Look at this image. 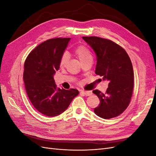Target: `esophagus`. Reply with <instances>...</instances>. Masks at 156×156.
<instances>
[{"label": "esophagus", "mask_w": 156, "mask_h": 156, "mask_svg": "<svg viewBox=\"0 0 156 156\" xmlns=\"http://www.w3.org/2000/svg\"><path fill=\"white\" fill-rule=\"evenodd\" d=\"M80 94H81V95H83V96H91L92 94V91H81V92H80Z\"/></svg>", "instance_id": "34e87169"}]
</instances>
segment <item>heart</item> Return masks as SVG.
<instances>
[{
  "instance_id": "heart-1",
  "label": "heart",
  "mask_w": 156,
  "mask_h": 156,
  "mask_svg": "<svg viewBox=\"0 0 156 156\" xmlns=\"http://www.w3.org/2000/svg\"><path fill=\"white\" fill-rule=\"evenodd\" d=\"M75 54L77 55L81 62H83L84 60L90 58L92 57L91 51L85 45H79L74 50ZM69 60V55L67 53H64L61 56L60 59V66L64 68L66 66Z\"/></svg>"
}]
</instances>
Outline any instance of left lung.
Masks as SVG:
<instances>
[{
  "instance_id": "obj_1",
  "label": "left lung",
  "mask_w": 156,
  "mask_h": 156,
  "mask_svg": "<svg viewBox=\"0 0 156 156\" xmlns=\"http://www.w3.org/2000/svg\"><path fill=\"white\" fill-rule=\"evenodd\" d=\"M97 56L96 74L108 81L105 94L98 90L93 93L100 99L94 112L109 119L121 115L129 106L133 90L134 74L131 61L126 51L110 40L97 36H83Z\"/></svg>"
}]
</instances>
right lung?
I'll return each mask as SVG.
<instances>
[{
  "mask_svg": "<svg viewBox=\"0 0 156 156\" xmlns=\"http://www.w3.org/2000/svg\"><path fill=\"white\" fill-rule=\"evenodd\" d=\"M70 40L56 37L45 41L33 49L25 60L23 80L27 94L36 109L45 116L62 114L79 94L76 89L57 88L53 78Z\"/></svg>",
  "mask_w": 156,
  "mask_h": 156,
  "instance_id": "add662e5",
  "label": "right lung"
}]
</instances>
